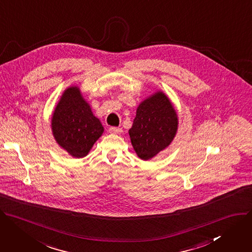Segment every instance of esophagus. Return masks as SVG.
Wrapping results in <instances>:
<instances>
[{
    "instance_id": "obj_1",
    "label": "esophagus",
    "mask_w": 252,
    "mask_h": 252,
    "mask_svg": "<svg viewBox=\"0 0 252 252\" xmlns=\"http://www.w3.org/2000/svg\"><path fill=\"white\" fill-rule=\"evenodd\" d=\"M109 132L112 134H120L122 132V129L119 127H110Z\"/></svg>"
}]
</instances>
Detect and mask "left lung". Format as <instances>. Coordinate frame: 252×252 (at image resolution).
Here are the masks:
<instances>
[{
	"mask_svg": "<svg viewBox=\"0 0 252 252\" xmlns=\"http://www.w3.org/2000/svg\"><path fill=\"white\" fill-rule=\"evenodd\" d=\"M178 119L170 101L162 92L144 100L137 108L129 130L134 150L148 160L168 146L177 131Z\"/></svg>",
	"mask_w": 252,
	"mask_h": 252,
	"instance_id": "1",
	"label": "left lung"
}]
</instances>
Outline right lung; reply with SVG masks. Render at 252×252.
Listing matches in <instances>:
<instances>
[{
  "mask_svg": "<svg viewBox=\"0 0 252 252\" xmlns=\"http://www.w3.org/2000/svg\"><path fill=\"white\" fill-rule=\"evenodd\" d=\"M52 131L58 144L76 158L86 156L104 128L77 87L68 88L55 109Z\"/></svg>",
  "mask_w": 252,
  "mask_h": 252,
  "instance_id": "1",
  "label": "right lung"
}]
</instances>
